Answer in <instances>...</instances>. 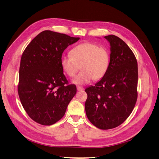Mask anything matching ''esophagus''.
I'll return each mask as SVG.
<instances>
[{"label": "esophagus", "mask_w": 159, "mask_h": 159, "mask_svg": "<svg viewBox=\"0 0 159 159\" xmlns=\"http://www.w3.org/2000/svg\"><path fill=\"white\" fill-rule=\"evenodd\" d=\"M76 89H77L78 90H84V88H83V87L79 86H78L77 87H76Z\"/></svg>", "instance_id": "esophagus-1"}]
</instances>
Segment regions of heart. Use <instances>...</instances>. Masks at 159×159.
<instances>
[{"label": "heart", "mask_w": 159, "mask_h": 159, "mask_svg": "<svg viewBox=\"0 0 159 159\" xmlns=\"http://www.w3.org/2000/svg\"><path fill=\"white\" fill-rule=\"evenodd\" d=\"M111 57L109 50L93 43L76 46L70 55H63L60 63L63 72L73 77L81 68V72L73 80L76 84H85L93 79H102L109 67Z\"/></svg>", "instance_id": "heart-1"}]
</instances>
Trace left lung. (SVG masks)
<instances>
[{
    "mask_svg": "<svg viewBox=\"0 0 159 159\" xmlns=\"http://www.w3.org/2000/svg\"><path fill=\"white\" fill-rule=\"evenodd\" d=\"M104 38L110 44L111 61L107 73L85 90V111L92 125L102 130L119 126L130 116L138 92V63L129 46L115 35Z\"/></svg>",
    "mask_w": 159,
    "mask_h": 159,
    "instance_id": "left-lung-1",
    "label": "left lung"
}]
</instances>
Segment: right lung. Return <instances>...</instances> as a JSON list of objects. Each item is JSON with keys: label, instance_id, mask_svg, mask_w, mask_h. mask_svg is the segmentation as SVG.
<instances>
[{"label": "right lung", "instance_id": "right-lung-1", "mask_svg": "<svg viewBox=\"0 0 159 159\" xmlns=\"http://www.w3.org/2000/svg\"><path fill=\"white\" fill-rule=\"evenodd\" d=\"M79 39L46 30L23 53L17 90L26 113L39 124L50 126L60 120L76 94V86L68 84L60 59L67 46Z\"/></svg>", "mask_w": 159, "mask_h": 159}]
</instances>
